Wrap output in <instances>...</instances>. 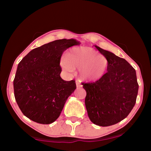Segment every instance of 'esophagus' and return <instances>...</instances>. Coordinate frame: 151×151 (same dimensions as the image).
I'll return each instance as SVG.
<instances>
[{
    "mask_svg": "<svg viewBox=\"0 0 151 151\" xmlns=\"http://www.w3.org/2000/svg\"><path fill=\"white\" fill-rule=\"evenodd\" d=\"M76 87H81V86H82V85H81V84L80 83H79V82L78 81H76Z\"/></svg>",
    "mask_w": 151,
    "mask_h": 151,
    "instance_id": "1",
    "label": "esophagus"
}]
</instances>
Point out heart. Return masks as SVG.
Wrapping results in <instances>:
<instances>
[{
	"mask_svg": "<svg viewBox=\"0 0 151 151\" xmlns=\"http://www.w3.org/2000/svg\"><path fill=\"white\" fill-rule=\"evenodd\" d=\"M109 60L98 51L88 47H74L67 51L62 62V67L66 73L79 70L82 81L90 83L99 80L106 73Z\"/></svg>",
	"mask_w": 151,
	"mask_h": 151,
	"instance_id": "obj_1",
	"label": "heart"
}]
</instances>
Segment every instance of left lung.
Instances as JSON below:
<instances>
[{"mask_svg":"<svg viewBox=\"0 0 151 151\" xmlns=\"http://www.w3.org/2000/svg\"><path fill=\"white\" fill-rule=\"evenodd\" d=\"M109 60L107 73L93 83H83L85 106L91 122L108 127L129 115L136 103L139 91L136 71L127 61L110 51L94 46Z\"/></svg>","mask_w":151,"mask_h":151,"instance_id":"8db88e82","label":"left lung"}]
</instances>
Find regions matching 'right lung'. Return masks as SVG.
<instances>
[{
  "label": "right lung",
  "mask_w": 151,
  "mask_h": 151,
  "mask_svg": "<svg viewBox=\"0 0 151 151\" xmlns=\"http://www.w3.org/2000/svg\"><path fill=\"white\" fill-rule=\"evenodd\" d=\"M80 45L76 39L56 40L28 53L19 63L13 81L14 97L24 116L48 124L60 116L76 89L75 81L61 78L60 60L64 51Z\"/></svg>",
  "instance_id": "obj_1"
}]
</instances>
